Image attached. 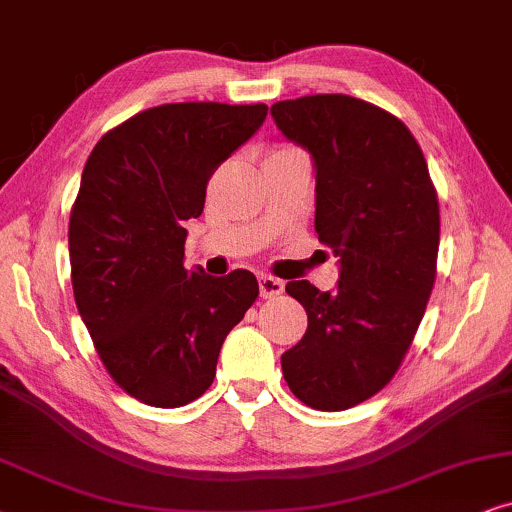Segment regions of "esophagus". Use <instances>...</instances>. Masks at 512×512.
<instances>
[{
	"label": "esophagus",
	"mask_w": 512,
	"mask_h": 512,
	"mask_svg": "<svg viewBox=\"0 0 512 512\" xmlns=\"http://www.w3.org/2000/svg\"><path fill=\"white\" fill-rule=\"evenodd\" d=\"M283 281H278L274 276H260V295L264 299H271V297H278L283 295Z\"/></svg>",
	"instance_id": "34e87169"
}]
</instances>
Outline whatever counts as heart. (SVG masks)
Returning a JSON list of instances; mask_svg holds the SVG:
<instances>
[{"label": "heart", "instance_id": "obj_1", "mask_svg": "<svg viewBox=\"0 0 512 512\" xmlns=\"http://www.w3.org/2000/svg\"><path fill=\"white\" fill-rule=\"evenodd\" d=\"M278 152H292V149H278Z\"/></svg>", "mask_w": 512, "mask_h": 512}]
</instances>
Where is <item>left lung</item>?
<instances>
[{
  "instance_id": "8db88e82",
  "label": "left lung",
  "mask_w": 512,
  "mask_h": 512,
  "mask_svg": "<svg viewBox=\"0 0 512 512\" xmlns=\"http://www.w3.org/2000/svg\"><path fill=\"white\" fill-rule=\"evenodd\" d=\"M278 131L311 154L316 234L339 257L335 290L290 281L306 335L281 356L304 405L349 410L398 372L435 283L440 210L421 147L403 121L342 93L271 105Z\"/></svg>"
}]
</instances>
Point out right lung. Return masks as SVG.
<instances>
[{
	"label": "right lung",
	"mask_w": 512,
	"mask_h": 512,
	"mask_svg": "<svg viewBox=\"0 0 512 512\" xmlns=\"http://www.w3.org/2000/svg\"><path fill=\"white\" fill-rule=\"evenodd\" d=\"M267 105L173 102L102 135L70 215L74 302L109 377L140 403L180 407L215 379L260 285L245 269H185L187 220L213 170L260 131Z\"/></svg>",
	"instance_id": "1"
}]
</instances>
